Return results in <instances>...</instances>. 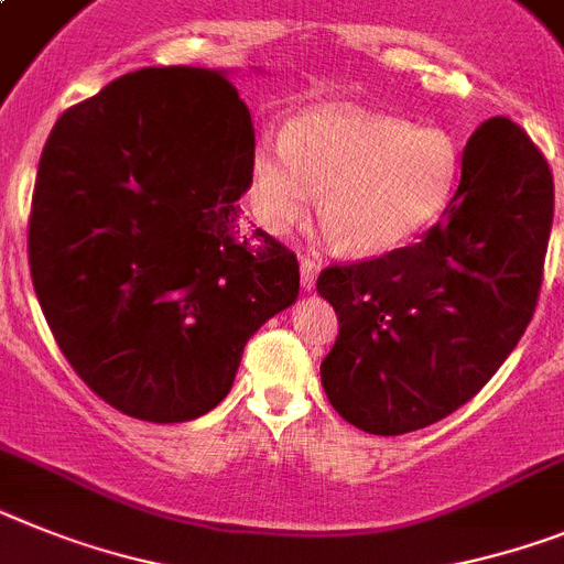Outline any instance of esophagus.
<instances>
[{
  "label": "esophagus",
  "instance_id": "34e87169",
  "mask_svg": "<svg viewBox=\"0 0 564 564\" xmlns=\"http://www.w3.org/2000/svg\"><path fill=\"white\" fill-rule=\"evenodd\" d=\"M316 276H319V262H316V259H311V257L302 259V262H300V279H302V288H305V291H314Z\"/></svg>",
  "mask_w": 564,
  "mask_h": 564
}]
</instances>
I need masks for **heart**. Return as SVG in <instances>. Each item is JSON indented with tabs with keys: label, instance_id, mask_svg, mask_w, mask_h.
<instances>
[{
	"label": "heart",
	"instance_id": "b5f03b06",
	"mask_svg": "<svg viewBox=\"0 0 564 564\" xmlns=\"http://www.w3.org/2000/svg\"><path fill=\"white\" fill-rule=\"evenodd\" d=\"M459 171V142L442 128L368 110H311L288 142L257 151L250 208L268 234L282 236L319 194L330 239L354 257H379L440 219Z\"/></svg>",
	"mask_w": 564,
	"mask_h": 564
}]
</instances>
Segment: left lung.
I'll list each match as a JSON object with an SVG mask.
<instances>
[{
  "instance_id": "obj_1",
  "label": "left lung",
  "mask_w": 564,
  "mask_h": 564,
  "mask_svg": "<svg viewBox=\"0 0 564 564\" xmlns=\"http://www.w3.org/2000/svg\"><path fill=\"white\" fill-rule=\"evenodd\" d=\"M551 223L545 156L494 117L465 144L459 187L420 242L322 271L339 336L319 373L341 420L399 436L474 399L531 322Z\"/></svg>"
}]
</instances>
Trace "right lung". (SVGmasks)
Masks as SVG:
<instances>
[{"instance_id":"right-lung-1","label":"right lung","mask_w":564,"mask_h":564,"mask_svg":"<svg viewBox=\"0 0 564 564\" xmlns=\"http://www.w3.org/2000/svg\"><path fill=\"white\" fill-rule=\"evenodd\" d=\"M253 122L228 70L142 67L53 124L33 187V291L96 397L173 425L228 397L300 262L239 225Z\"/></svg>"}]
</instances>
